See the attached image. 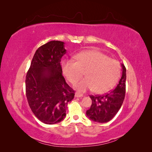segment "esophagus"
<instances>
[{"label":"esophagus","instance_id":"esophagus-1","mask_svg":"<svg viewBox=\"0 0 152 152\" xmlns=\"http://www.w3.org/2000/svg\"><path fill=\"white\" fill-rule=\"evenodd\" d=\"M75 96L76 97H82V96H83V95L82 94V93H76Z\"/></svg>","mask_w":152,"mask_h":152}]
</instances>
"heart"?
<instances>
[{
    "label": "heart",
    "instance_id": "obj_1",
    "mask_svg": "<svg viewBox=\"0 0 152 152\" xmlns=\"http://www.w3.org/2000/svg\"><path fill=\"white\" fill-rule=\"evenodd\" d=\"M76 61L65 59L62 70L66 79L75 83L85 72L86 78L75 85L80 91L92 89L96 93L109 91L118 81L121 74V64L99 51H83L76 55Z\"/></svg>",
    "mask_w": 152,
    "mask_h": 152
}]
</instances>
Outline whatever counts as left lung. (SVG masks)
Here are the masks:
<instances>
[{"label":"left lung","instance_id":"left-lung-1","mask_svg":"<svg viewBox=\"0 0 152 152\" xmlns=\"http://www.w3.org/2000/svg\"><path fill=\"white\" fill-rule=\"evenodd\" d=\"M122 76L117 87L103 95H91V108L86 111V115L91 120L98 123H106L114 117L124 101L125 95L126 69L121 64Z\"/></svg>","mask_w":152,"mask_h":152}]
</instances>
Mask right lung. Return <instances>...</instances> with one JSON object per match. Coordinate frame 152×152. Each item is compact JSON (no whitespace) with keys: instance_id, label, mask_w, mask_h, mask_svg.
I'll list each match as a JSON object with an SVG mask.
<instances>
[{"instance_id":"obj_1","label":"right lung","mask_w":152,"mask_h":152,"mask_svg":"<svg viewBox=\"0 0 152 152\" xmlns=\"http://www.w3.org/2000/svg\"><path fill=\"white\" fill-rule=\"evenodd\" d=\"M63 42L53 40L35 52L25 79L28 105L34 115L46 124H55L66 116L68 102L74 91L63 76L61 58L66 53Z\"/></svg>"}]
</instances>
